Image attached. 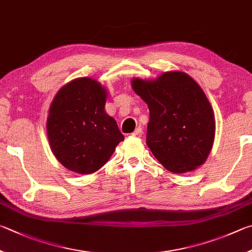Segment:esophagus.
<instances>
[{"mask_svg":"<svg viewBox=\"0 0 252 252\" xmlns=\"http://www.w3.org/2000/svg\"><path fill=\"white\" fill-rule=\"evenodd\" d=\"M142 134H143V131H142L141 127H138V129H136L131 135L132 136H135V138H141Z\"/></svg>","mask_w":252,"mask_h":252,"instance_id":"esophagus-1","label":"esophagus"}]
</instances>
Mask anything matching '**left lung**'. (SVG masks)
I'll return each instance as SVG.
<instances>
[{"instance_id": "8db88e82", "label": "left lung", "mask_w": 252, "mask_h": 252, "mask_svg": "<svg viewBox=\"0 0 252 252\" xmlns=\"http://www.w3.org/2000/svg\"><path fill=\"white\" fill-rule=\"evenodd\" d=\"M131 87L149 107L146 144L158 162L175 174L203 165L213 149L216 122L197 82L173 70L155 79L133 78Z\"/></svg>"}]
</instances>
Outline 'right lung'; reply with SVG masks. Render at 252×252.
<instances>
[{
    "label": "right lung",
    "instance_id": "add662e5",
    "mask_svg": "<svg viewBox=\"0 0 252 252\" xmlns=\"http://www.w3.org/2000/svg\"><path fill=\"white\" fill-rule=\"evenodd\" d=\"M108 91L89 77L63 85L50 103L47 138L59 163L77 174H93L111 158L125 136L104 110Z\"/></svg>",
    "mask_w": 252,
    "mask_h": 252
}]
</instances>
